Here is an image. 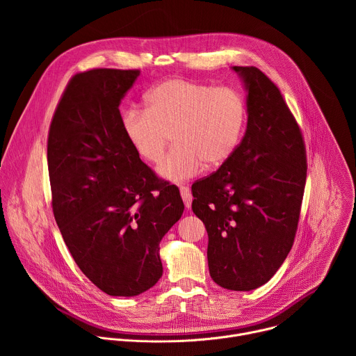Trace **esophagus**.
Returning <instances> with one entry per match:
<instances>
[{"mask_svg":"<svg viewBox=\"0 0 356 356\" xmlns=\"http://www.w3.org/2000/svg\"><path fill=\"white\" fill-rule=\"evenodd\" d=\"M180 194H181V198L184 201L186 209H190L191 207V201H193V195H191V191L188 190V187L181 186L180 187Z\"/></svg>","mask_w":356,"mask_h":356,"instance_id":"obj_1","label":"esophagus"}]
</instances>
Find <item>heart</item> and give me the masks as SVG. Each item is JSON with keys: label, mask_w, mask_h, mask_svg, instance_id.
<instances>
[{"label": "heart", "mask_w": 356, "mask_h": 356, "mask_svg": "<svg viewBox=\"0 0 356 356\" xmlns=\"http://www.w3.org/2000/svg\"><path fill=\"white\" fill-rule=\"evenodd\" d=\"M146 108L127 110L121 128L136 154L158 163L169 142L175 146L158 168L169 181L193 177L204 163L220 166L235 150L246 120L242 95L186 79H168L145 94Z\"/></svg>", "instance_id": "heart-1"}]
</instances>
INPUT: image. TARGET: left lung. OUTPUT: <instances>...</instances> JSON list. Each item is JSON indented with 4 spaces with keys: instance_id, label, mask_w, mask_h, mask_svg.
<instances>
[{
    "instance_id": "8db88e82",
    "label": "left lung",
    "mask_w": 356,
    "mask_h": 356,
    "mask_svg": "<svg viewBox=\"0 0 356 356\" xmlns=\"http://www.w3.org/2000/svg\"><path fill=\"white\" fill-rule=\"evenodd\" d=\"M232 70L246 91V131L221 168L191 186V209L209 234L213 280L249 291L272 279L293 246L307 161L279 88L253 66Z\"/></svg>"
}]
</instances>
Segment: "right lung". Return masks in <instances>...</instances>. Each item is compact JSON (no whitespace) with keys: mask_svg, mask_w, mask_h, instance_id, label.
<instances>
[{"mask_svg":"<svg viewBox=\"0 0 356 356\" xmlns=\"http://www.w3.org/2000/svg\"><path fill=\"white\" fill-rule=\"evenodd\" d=\"M139 70L76 74L55 111L47 166L55 220L80 270L110 296H138L162 277L159 243L184 204L121 128L120 104Z\"/></svg>","mask_w":356,"mask_h":356,"instance_id":"right-lung-1","label":"right lung"}]
</instances>
